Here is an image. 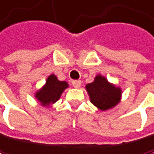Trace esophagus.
<instances>
[{
	"mask_svg": "<svg viewBox=\"0 0 154 154\" xmlns=\"http://www.w3.org/2000/svg\"><path fill=\"white\" fill-rule=\"evenodd\" d=\"M72 84L75 88H79L81 85V81L80 80H73L72 81Z\"/></svg>",
	"mask_w": 154,
	"mask_h": 154,
	"instance_id": "34e87169",
	"label": "esophagus"
}]
</instances>
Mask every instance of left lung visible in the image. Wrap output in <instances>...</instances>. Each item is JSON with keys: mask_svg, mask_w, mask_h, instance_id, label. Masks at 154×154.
I'll use <instances>...</instances> for the list:
<instances>
[{"mask_svg": "<svg viewBox=\"0 0 154 154\" xmlns=\"http://www.w3.org/2000/svg\"><path fill=\"white\" fill-rule=\"evenodd\" d=\"M90 100L100 110H107L119 103L122 91L109 83L104 76L97 75L92 83L86 85Z\"/></svg>", "mask_w": 154, "mask_h": 154, "instance_id": "1", "label": "left lung"}]
</instances>
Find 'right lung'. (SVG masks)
<instances>
[{"instance_id":"right-lung-1","label":"right lung","mask_w":154,"mask_h":154,"mask_svg":"<svg viewBox=\"0 0 154 154\" xmlns=\"http://www.w3.org/2000/svg\"><path fill=\"white\" fill-rule=\"evenodd\" d=\"M66 88H68V83L66 81H60L54 75H51L43 88L36 92L35 98L42 105L48 106L57 101Z\"/></svg>"}]
</instances>
